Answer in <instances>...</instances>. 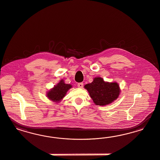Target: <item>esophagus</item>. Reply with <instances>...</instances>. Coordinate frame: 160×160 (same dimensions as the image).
I'll list each match as a JSON object with an SVG mask.
<instances>
[{
  "label": "esophagus",
  "mask_w": 160,
  "mask_h": 160,
  "mask_svg": "<svg viewBox=\"0 0 160 160\" xmlns=\"http://www.w3.org/2000/svg\"><path fill=\"white\" fill-rule=\"evenodd\" d=\"M78 88H82L83 87V83L82 82H80L78 84Z\"/></svg>",
  "instance_id": "1"
}]
</instances>
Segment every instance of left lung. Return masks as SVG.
<instances>
[{
	"label": "left lung",
	"mask_w": 160,
	"mask_h": 160,
	"mask_svg": "<svg viewBox=\"0 0 160 160\" xmlns=\"http://www.w3.org/2000/svg\"><path fill=\"white\" fill-rule=\"evenodd\" d=\"M84 87L88 91L94 104L102 106L115 101L121 92L117 82H105L100 77L94 78L92 82L86 84Z\"/></svg>",
	"instance_id": "1"
}]
</instances>
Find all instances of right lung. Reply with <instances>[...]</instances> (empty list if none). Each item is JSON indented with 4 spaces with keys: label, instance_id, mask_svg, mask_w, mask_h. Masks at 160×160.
I'll return each mask as SVG.
<instances>
[{
    "label": "right lung",
    "instance_id": "obj_1",
    "mask_svg": "<svg viewBox=\"0 0 160 160\" xmlns=\"http://www.w3.org/2000/svg\"><path fill=\"white\" fill-rule=\"evenodd\" d=\"M72 87L71 84H66L63 79L61 80L56 86L48 90L46 96L49 100L55 102H59L62 101L68 90Z\"/></svg>",
    "mask_w": 160,
    "mask_h": 160
}]
</instances>
